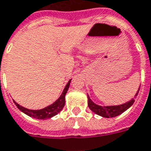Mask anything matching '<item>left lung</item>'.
<instances>
[{
	"mask_svg": "<svg viewBox=\"0 0 151 151\" xmlns=\"http://www.w3.org/2000/svg\"><path fill=\"white\" fill-rule=\"evenodd\" d=\"M140 87V86H139ZM139 87L138 89L137 92L135 93L134 96H136L138 95L139 91ZM88 97V106L89 108L95 114H96L98 116L105 117V118H112V117H116V116H120V114H122L123 112H125L126 110H128L130 106L134 104V98H132L130 101L125 102L124 104L121 105H117V106H99L96 104L95 102L92 101L90 98L89 95L87 94Z\"/></svg>",
	"mask_w": 151,
	"mask_h": 151,
	"instance_id": "left-lung-1",
	"label": "left lung"
}]
</instances>
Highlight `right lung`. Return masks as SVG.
Masks as SVG:
<instances>
[{"instance_id":"add662e5","label":"right lung","mask_w":151,"mask_h":151,"mask_svg":"<svg viewBox=\"0 0 151 151\" xmlns=\"http://www.w3.org/2000/svg\"><path fill=\"white\" fill-rule=\"evenodd\" d=\"M70 81H71V79L66 84L65 87L64 88L61 95L60 96L59 98L54 103H52L50 106H46L45 108H42L40 110H30V109H27V108H25L23 106H20L15 101H13L15 103V105L17 106V108L21 111H22L23 113L27 115V116L35 118V119H39V120L50 119V118H51L53 116H56L63 109V107L65 106V95H66L67 91H68L69 87H70Z\"/></svg>"}]
</instances>
